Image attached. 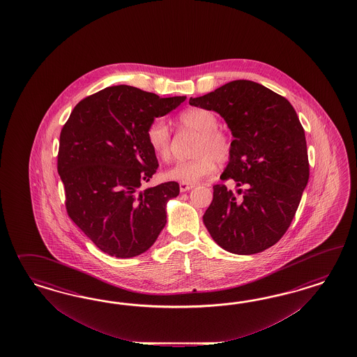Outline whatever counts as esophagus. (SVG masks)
<instances>
[{
    "instance_id": "1",
    "label": "esophagus",
    "mask_w": 357,
    "mask_h": 357,
    "mask_svg": "<svg viewBox=\"0 0 357 357\" xmlns=\"http://www.w3.org/2000/svg\"><path fill=\"white\" fill-rule=\"evenodd\" d=\"M192 187H194V184L179 183V190H181V192H185V191L191 190Z\"/></svg>"
}]
</instances>
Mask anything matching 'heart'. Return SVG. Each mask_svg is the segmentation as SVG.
<instances>
[{
    "label": "heart",
    "instance_id": "b5f03b06",
    "mask_svg": "<svg viewBox=\"0 0 357 357\" xmlns=\"http://www.w3.org/2000/svg\"><path fill=\"white\" fill-rule=\"evenodd\" d=\"M178 124L182 130L199 133L195 142L194 154L190 161L175 163L165 178L181 183L195 184L213 175L216 163H225L231 155V140L225 132L217 130L220 120L216 114L204 108H187L178 115ZM148 145L153 154L163 162L172 158V136L169 127L162 120H154L145 132Z\"/></svg>",
    "mask_w": 357,
    "mask_h": 357
}]
</instances>
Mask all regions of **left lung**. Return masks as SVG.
<instances>
[{
	"label": "left lung",
	"mask_w": 357,
	"mask_h": 357,
	"mask_svg": "<svg viewBox=\"0 0 357 357\" xmlns=\"http://www.w3.org/2000/svg\"><path fill=\"white\" fill-rule=\"evenodd\" d=\"M190 105L216 111L225 119L234 140L221 179L231 178L246 187L236 197L225 184L213 185V200L203 216L211 237L238 255L268 249L291 227L309 181L305 132L294 108L248 79L190 98Z\"/></svg>",
	"instance_id": "1"
}]
</instances>
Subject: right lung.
<instances>
[{
	"instance_id": "obj_1",
	"label": "right lung",
	"mask_w": 357,
	"mask_h": 357,
	"mask_svg": "<svg viewBox=\"0 0 357 357\" xmlns=\"http://www.w3.org/2000/svg\"><path fill=\"white\" fill-rule=\"evenodd\" d=\"M184 100L106 87L78 102L61 130L57 172L68 216L111 257L140 255L166 225V203L179 195V184L140 191L158 169L145 132Z\"/></svg>"
}]
</instances>
